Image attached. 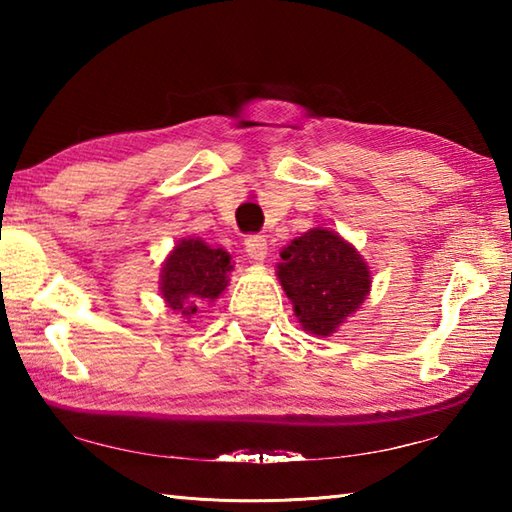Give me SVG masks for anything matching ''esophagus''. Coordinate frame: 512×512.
<instances>
[{
	"label": "esophagus",
	"mask_w": 512,
	"mask_h": 512,
	"mask_svg": "<svg viewBox=\"0 0 512 512\" xmlns=\"http://www.w3.org/2000/svg\"><path fill=\"white\" fill-rule=\"evenodd\" d=\"M246 253L250 259H264L268 253V244L262 235H248L246 237Z\"/></svg>",
	"instance_id": "34e87169"
}]
</instances>
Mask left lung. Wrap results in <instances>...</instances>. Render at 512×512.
Instances as JSON below:
<instances>
[{
	"label": "left lung",
	"instance_id": "8db88e82",
	"mask_svg": "<svg viewBox=\"0 0 512 512\" xmlns=\"http://www.w3.org/2000/svg\"><path fill=\"white\" fill-rule=\"evenodd\" d=\"M277 266L282 289L302 327L329 336L370 291V271L361 255L332 230L314 228L293 239Z\"/></svg>",
	"mask_w": 512,
	"mask_h": 512
}]
</instances>
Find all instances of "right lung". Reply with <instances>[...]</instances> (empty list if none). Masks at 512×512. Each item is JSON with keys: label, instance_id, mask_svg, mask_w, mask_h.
<instances>
[{"label": "right lung", "instance_id": "obj_1", "mask_svg": "<svg viewBox=\"0 0 512 512\" xmlns=\"http://www.w3.org/2000/svg\"><path fill=\"white\" fill-rule=\"evenodd\" d=\"M230 255L205 246L201 239H183L162 268V298L173 311L192 316L203 302H212L228 287Z\"/></svg>", "mask_w": 512, "mask_h": 512}]
</instances>
